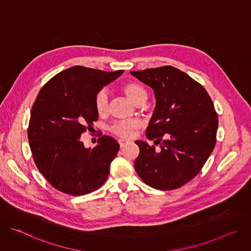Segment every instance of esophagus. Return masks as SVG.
<instances>
[{
  "instance_id": "1",
  "label": "esophagus",
  "mask_w": 251,
  "mask_h": 251,
  "mask_svg": "<svg viewBox=\"0 0 251 251\" xmlns=\"http://www.w3.org/2000/svg\"><path fill=\"white\" fill-rule=\"evenodd\" d=\"M118 142H119V145H120V147H121V148H123L124 146H126V145L128 144V142H127V141H125V140H119Z\"/></svg>"
}]
</instances>
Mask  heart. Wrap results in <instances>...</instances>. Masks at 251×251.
I'll list each match as a JSON object with an SVG mask.
<instances>
[{"label":"heart","mask_w":251,"mask_h":251,"mask_svg":"<svg viewBox=\"0 0 251 251\" xmlns=\"http://www.w3.org/2000/svg\"><path fill=\"white\" fill-rule=\"evenodd\" d=\"M121 91L136 105L144 103L148 97L146 87L138 81H127L120 86ZM109 99L108 95L104 91H99L94 98V107L98 115H105L108 111ZM139 128L137 120H125L114 123L110 127V131L118 137L129 139L133 136V132Z\"/></svg>","instance_id":"obj_1"}]
</instances>
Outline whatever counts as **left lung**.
I'll list each match as a JSON object with an SVG mask.
<instances>
[{"mask_svg": "<svg viewBox=\"0 0 251 251\" xmlns=\"http://www.w3.org/2000/svg\"><path fill=\"white\" fill-rule=\"evenodd\" d=\"M130 74L154 90L156 107L146 130L155 146L136 141L135 170L148 186L170 191L201 170L217 143L219 117L201 84L171 65Z\"/></svg>", "mask_w": 251, "mask_h": 251, "instance_id": "obj_1", "label": "left lung"}]
</instances>
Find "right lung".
<instances>
[{
	"label": "right lung",
	"mask_w": 251,
	"mask_h": 251,
	"mask_svg": "<svg viewBox=\"0 0 251 251\" xmlns=\"http://www.w3.org/2000/svg\"><path fill=\"white\" fill-rule=\"evenodd\" d=\"M122 74L75 65L54 75L39 92L27 137L35 166L57 191L83 196L106 182L119 144L104 135L93 149H86L80 136L98 119L95 95Z\"/></svg>",
	"instance_id": "obj_1"
}]
</instances>
